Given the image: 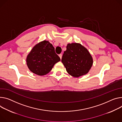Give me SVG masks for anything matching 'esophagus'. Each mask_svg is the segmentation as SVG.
<instances>
[{
    "mask_svg": "<svg viewBox=\"0 0 122 122\" xmlns=\"http://www.w3.org/2000/svg\"><path fill=\"white\" fill-rule=\"evenodd\" d=\"M59 56L60 57V59H61V58H62V54H59Z\"/></svg>",
    "mask_w": 122,
    "mask_h": 122,
    "instance_id": "34e87169",
    "label": "esophagus"
}]
</instances>
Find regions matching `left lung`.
Masks as SVG:
<instances>
[{
    "label": "left lung",
    "instance_id": "1",
    "mask_svg": "<svg viewBox=\"0 0 122 122\" xmlns=\"http://www.w3.org/2000/svg\"><path fill=\"white\" fill-rule=\"evenodd\" d=\"M61 61L68 73L75 77L87 73L93 64L89 51L81 44L76 43L68 44Z\"/></svg>",
    "mask_w": 122,
    "mask_h": 122
}]
</instances>
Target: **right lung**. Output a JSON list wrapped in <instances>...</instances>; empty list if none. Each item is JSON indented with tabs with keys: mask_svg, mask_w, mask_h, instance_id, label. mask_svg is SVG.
<instances>
[{
	"mask_svg": "<svg viewBox=\"0 0 122 122\" xmlns=\"http://www.w3.org/2000/svg\"><path fill=\"white\" fill-rule=\"evenodd\" d=\"M54 50L48 41L44 40L36 44L27 57V65L29 70L40 76L48 73L53 66L60 61Z\"/></svg>",
	"mask_w": 122,
	"mask_h": 122,
	"instance_id": "obj_1",
	"label": "right lung"
}]
</instances>
